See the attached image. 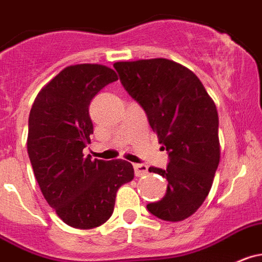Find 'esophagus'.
<instances>
[{
  "label": "esophagus",
  "instance_id": "esophagus-1",
  "mask_svg": "<svg viewBox=\"0 0 262 262\" xmlns=\"http://www.w3.org/2000/svg\"><path fill=\"white\" fill-rule=\"evenodd\" d=\"M134 170H135L136 176H143V175H146V173H148V166H145V164L136 163V164H134Z\"/></svg>",
  "mask_w": 262,
  "mask_h": 262
}]
</instances>
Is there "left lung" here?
Wrapping results in <instances>:
<instances>
[{
	"label": "left lung",
	"instance_id": "1",
	"mask_svg": "<svg viewBox=\"0 0 262 262\" xmlns=\"http://www.w3.org/2000/svg\"><path fill=\"white\" fill-rule=\"evenodd\" d=\"M113 67L170 159L166 170L149 168L168 185L163 198L146 208L161 220H185L210 193L220 162L215 103L198 77L172 60L119 61Z\"/></svg>",
	"mask_w": 262,
	"mask_h": 262
}]
</instances>
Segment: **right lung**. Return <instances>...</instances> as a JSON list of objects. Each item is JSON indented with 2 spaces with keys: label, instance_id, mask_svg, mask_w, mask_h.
<instances>
[{
  "label": "right lung",
  "instance_id": "right-lung-1",
  "mask_svg": "<svg viewBox=\"0 0 262 262\" xmlns=\"http://www.w3.org/2000/svg\"><path fill=\"white\" fill-rule=\"evenodd\" d=\"M117 79L99 64L67 67L38 92L29 113L27 148L37 183L50 207L77 229L105 223L119 186L134 179L129 162L83 157L94 133L90 103Z\"/></svg>",
  "mask_w": 262,
  "mask_h": 262
}]
</instances>
